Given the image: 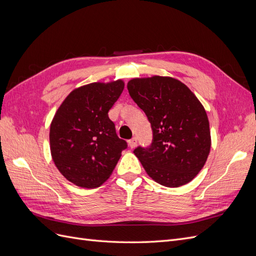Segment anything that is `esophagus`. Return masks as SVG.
I'll list each match as a JSON object with an SVG mask.
<instances>
[{
    "instance_id": "34e87169",
    "label": "esophagus",
    "mask_w": 256,
    "mask_h": 256,
    "mask_svg": "<svg viewBox=\"0 0 256 256\" xmlns=\"http://www.w3.org/2000/svg\"><path fill=\"white\" fill-rule=\"evenodd\" d=\"M136 143H138L136 138H131V140L128 141V145H129L130 148H134V147L136 146Z\"/></svg>"
}]
</instances>
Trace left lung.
<instances>
[{
  "label": "left lung",
  "instance_id": "left-lung-1",
  "mask_svg": "<svg viewBox=\"0 0 256 256\" xmlns=\"http://www.w3.org/2000/svg\"><path fill=\"white\" fill-rule=\"evenodd\" d=\"M127 88L152 129L150 146L134 150L146 173L166 187L190 182L210 152V130L203 104L187 85L171 76L134 78Z\"/></svg>",
  "mask_w": 256,
  "mask_h": 256
}]
</instances>
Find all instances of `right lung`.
Wrapping results in <instances>:
<instances>
[{"label": "right lung", "mask_w": 256, "mask_h": 256, "mask_svg": "<svg viewBox=\"0 0 256 256\" xmlns=\"http://www.w3.org/2000/svg\"><path fill=\"white\" fill-rule=\"evenodd\" d=\"M124 86L122 80L83 85L65 98L54 115L51 156L60 174L78 187L102 184L127 148L108 115Z\"/></svg>", "instance_id": "right-lung-1"}]
</instances>
